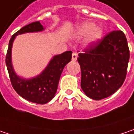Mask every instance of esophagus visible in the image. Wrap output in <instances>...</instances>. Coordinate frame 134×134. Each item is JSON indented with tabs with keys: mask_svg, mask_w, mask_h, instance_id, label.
Returning <instances> with one entry per match:
<instances>
[{
	"mask_svg": "<svg viewBox=\"0 0 134 134\" xmlns=\"http://www.w3.org/2000/svg\"><path fill=\"white\" fill-rule=\"evenodd\" d=\"M77 58H78V55L77 53H72V59L73 61H76L77 60Z\"/></svg>",
	"mask_w": 134,
	"mask_h": 134,
	"instance_id": "obj_1",
	"label": "esophagus"
}]
</instances>
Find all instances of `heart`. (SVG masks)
Returning a JSON list of instances; mask_svg holds the SVG:
<instances>
[{
  "instance_id": "obj_1",
  "label": "heart",
  "mask_w": 134,
  "mask_h": 134,
  "mask_svg": "<svg viewBox=\"0 0 134 134\" xmlns=\"http://www.w3.org/2000/svg\"><path fill=\"white\" fill-rule=\"evenodd\" d=\"M103 30L101 27L94 26L92 22H84L75 30V35L77 36L81 37L86 35L85 39V44L86 46H91L97 43L101 38Z\"/></svg>"
}]
</instances>
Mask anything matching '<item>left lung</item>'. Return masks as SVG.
<instances>
[{"label": "left lung", "instance_id": "8db88e82", "mask_svg": "<svg viewBox=\"0 0 134 134\" xmlns=\"http://www.w3.org/2000/svg\"><path fill=\"white\" fill-rule=\"evenodd\" d=\"M130 51L127 38L114 30L79 53L81 88L93 100L108 98L118 91L125 80Z\"/></svg>", "mask_w": 134, "mask_h": 134}]
</instances>
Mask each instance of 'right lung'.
I'll return each mask as SVG.
<instances>
[{
  "label": "right lung",
  "mask_w": 134,
  "mask_h": 134,
  "mask_svg": "<svg viewBox=\"0 0 134 134\" xmlns=\"http://www.w3.org/2000/svg\"><path fill=\"white\" fill-rule=\"evenodd\" d=\"M44 30L40 22L36 21L22 27L14 34L9 42V46L6 55V65L9 73L12 86L24 99L44 104L53 99L56 93L59 81L64 67L72 59V51L53 56L47 66L40 75L31 79H24L15 72L11 58L13 43L17 35L26 33H36Z\"/></svg>",
  "instance_id": "add662e5"
}]
</instances>
